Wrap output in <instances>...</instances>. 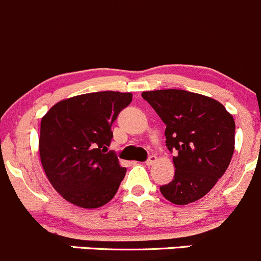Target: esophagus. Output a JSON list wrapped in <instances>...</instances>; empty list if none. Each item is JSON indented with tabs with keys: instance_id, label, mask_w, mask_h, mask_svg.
<instances>
[{
	"instance_id": "esophagus-1",
	"label": "esophagus",
	"mask_w": 261,
	"mask_h": 261,
	"mask_svg": "<svg viewBox=\"0 0 261 261\" xmlns=\"http://www.w3.org/2000/svg\"><path fill=\"white\" fill-rule=\"evenodd\" d=\"M156 161H158V159H156V156H155V155H150V156H149L148 159H146L145 163L148 164V166H153V164L155 163Z\"/></svg>"
}]
</instances>
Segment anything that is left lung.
Wrapping results in <instances>:
<instances>
[{
	"label": "left lung",
	"mask_w": 261,
	"mask_h": 261,
	"mask_svg": "<svg viewBox=\"0 0 261 261\" xmlns=\"http://www.w3.org/2000/svg\"><path fill=\"white\" fill-rule=\"evenodd\" d=\"M141 97L166 125V145L174 151V176L161 186L167 200L186 205L208 194L228 168L234 150V120L213 98L179 89Z\"/></svg>",
	"instance_id": "8db88e82"
}]
</instances>
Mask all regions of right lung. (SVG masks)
<instances>
[{"label": "right lung", "instance_id": "1", "mask_svg": "<svg viewBox=\"0 0 261 261\" xmlns=\"http://www.w3.org/2000/svg\"><path fill=\"white\" fill-rule=\"evenodd\" d=\"M131 100V93H88L61 100L42 118L40 162L52 186L69 203L99 208L116 195L126 168L115 151H108L111 127Z\"/></svg>", "mask_w": 261, "mask_h": 261}]
</instances>
